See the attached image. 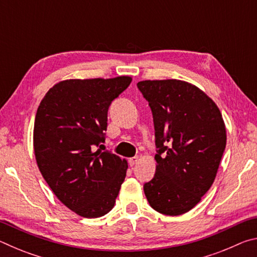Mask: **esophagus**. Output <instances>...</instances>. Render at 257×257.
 <instances>
[{
    "label": "esophagus",
    "instance_id": "esophagus-1",
    "mask_svg": "<svg viewBox=\"0 0 257 257\" xmlns=\"http://www.w3.org/2000/svg\"><path fill=\"white\" fill-rule=\"evenodd\" d=\"M138 160H139L138 156H134V158H130L129 159V164L133 167V165H135V164L138 162Z\"/></svg>",
    "mask_w": 257,
    "mask_h": 257
}]
</instances>
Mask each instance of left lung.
Returning <instances> with one entry per match:
<instances>
[{
	"instance_id": "obj_1",
	"label": "left lung",
	"mask_w": 257,
	"mask_h": 257,
	"mask_svg": "<svg viewBox=\"0 0 257 257\" xmlns=\"http://www.w3.org/2000/svg\"><path fill=\"white\" fill-rule=\"evenodd\" d=\"M149 102L155 130L156 170L144 184L150 205L165 215L190 211L211 188L227 144L216 104L189 82L137 84Z\"/></svg>"
}]
</instances>
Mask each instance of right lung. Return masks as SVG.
<instances>
[{"label":"right lung","mask_w":257,"mask_h":257,"mask_svg":"<svg viewBox=\"0 0 257 257\" xmlns=\"http://www.w3.org/2000/svg\"><path fill=\"white\" fill-rule=\"evenodd\" d=\"M130 82L127 76L64 80L52 87L37 108V165L55 196L80 216L110 212L125 178L127 161L99 149L105 142L108 107Z\"/></svg>","instance_id":"right-lung-1"}]
</instances>
